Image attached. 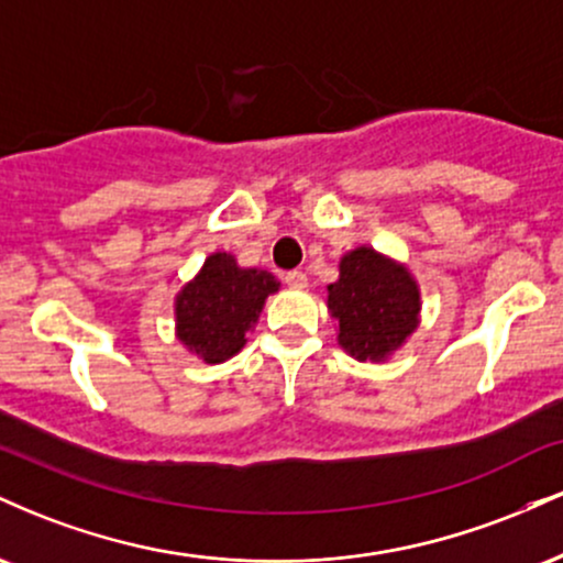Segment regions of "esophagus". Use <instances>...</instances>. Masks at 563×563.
I'll return each instance as SVG.
<instances>
[{
  "instance_id": "obj_1",
  "label": "esophagus",
  "mask_w": 563,
  "mask_h": 563,
  "mask_svg": "<svg viewBox=\"0 0 563 563\" xmlns=\"http://www.w3.org/2000/svg\"><path fill=\"white\" fill-rule=\"evenodd\" d=\"M283 280H286L288 288H307V275L301 269H290V273L283 275Z\"/></svg>"
}]
</instances>
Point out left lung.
<instances>
[{
    "label": "left lung",
    "instance_id": "obj_1",
    "mask_svg": "<svg viewBox=\"0 0 563 563\" xmlns=\"http://www.w3.org/2000/svg\"><path fill=\"white\" fill-rule=\"evenodd\" d=\"M328 309L339 320L341 349L360 363H380L418 328L421 288L405 264L360 245L341 256Z\"/></svg>",
    "mask_w": 563,
    "mask_h": 563
}]
</instances>
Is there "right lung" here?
Listing matches in <instances>:
<instances>
[{"instance_id": "right-lung-1", "label": "right lung", "mask_w": 563, "mask_h": 563, "mask_svg": "<svg viewBox=\"0 0 563 563\" xmlns=\"http://www.w3.org/2000/svg\"><path fill=\"white\" fill-rule=\"evenodd\" d=\"M277 288L280 283L273 273L243 269L228 251H217L177 294V339L203 363H224L241 352L245 333L256 325L264 301Z\"/></svg>"}]
</instances>
